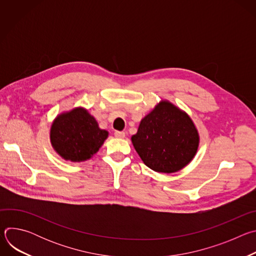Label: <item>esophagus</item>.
I'll return each instance as SVG.
<instances>
[{"instance_id":"34e87169","label":"esophagus","mask_w":256,"mask_h":256,"mask_svg":"<svg viewBox=\"0 0 256 256\" xmlns=\"http://www.w3.org/2000/svg\"><path fill=\"white\" fill-rule=\"evenodd\" d=\"M114 136L116 138H124L126 136V132H114Z\"/></svg>"}]
</instances>
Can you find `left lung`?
Instances as JSON below:
<instances>
[{"mask_svg": "<svg viewBox=\"0 0 256 256\" xmlns=\"http://www.w3.org/2000/svg\"><path fill=\"white\" fill-rule=\"evenodd\" d=\"M198 134L190 118L173 104L162 101L142 120L132 136L136 151L149 168L172 173L186 166L198 147Z\"/></svg>", "mask_w": 256, "mask_h": 256, "instance_id": "8db88e82", "label": "left lung"}]
</instances>
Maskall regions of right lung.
<instances>
[{
	"label": "right lung",
	"instance_id": "obj_1",
	"mask_svg": "<svg viewBox=\"0 0 256 256\" xmlns=\"http://www.w3.org/2000/svg\"><path fill=\"white\" fill-rule=\"evenodd\" d=\"M108 132L83 108L58 116L50 130L54 150L66 160L80 162L90 159L102 146Z\"/></svg>",
	"mask_w": 256,
	"mask_h": 256
}]
</instances>
